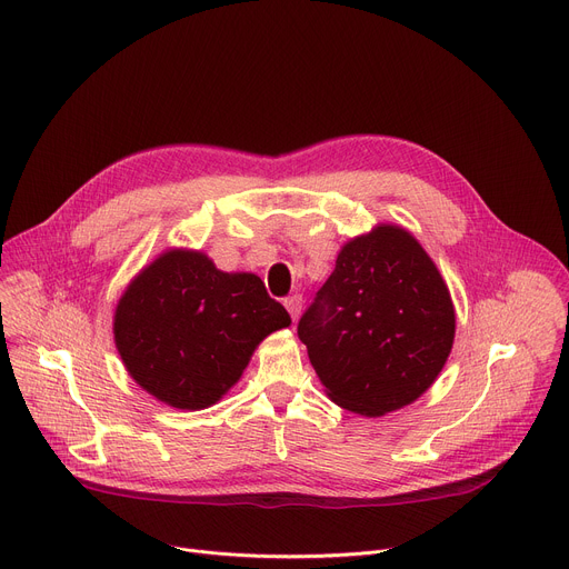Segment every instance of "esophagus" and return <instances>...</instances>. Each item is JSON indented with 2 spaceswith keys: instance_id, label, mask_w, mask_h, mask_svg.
Returning <instances> with one entry per match:
<instances>
[{
  "instance_id": "34e87169",
  "label": "esophagus",
  "mask_w": 569,
  "mask_h": 569,
  "mask_svg": "<svg viewBox=\"0 0 569 569\" xmlns=\"http://www.w3.org/2000/svg\"><path fill=\"white\" fill-rule=\"evenodd\" d=\"M284 307H287V311L291 313V319L296 321V319L300 317V309H302V296H300V293H293V296L284 298Z\"/></svg>"
}]
</instances>
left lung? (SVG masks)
<instances>
[{"label": "left lung", "mask_w": 569, "mask_h": 569, "mask_svg": "<svg viewBox=\"0 0 569 569\" xmlns=\"http://www.w3.org/2000/svg\"><path fill=\"white\" fill-rule=\"evenodd\" d=\"M328 396L361 416L420 398L455 341L450 291L422 246L398 226L348 241L298 321Z\"/></svg>", "instance_id": "left-lung-1"}]
</instances>
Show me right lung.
<instances>
[{
	"label": "right lung",
	"mask_w": 569,
	"mask_h": 569,
	"mask_svg": "<svg viewBox=\"0 0 569 569\" xmlns=\"http://www.w3.org/2000/svg\"><path fill=\"white\" fill-rule=\"evenodd\" d=\"M291 323L252 273L169 250L119 298L114 343L133 380L176 409H206L241 377L258 343Z\"/></svg>",
	"instance_id": "obj_1"
}]
</instances>
